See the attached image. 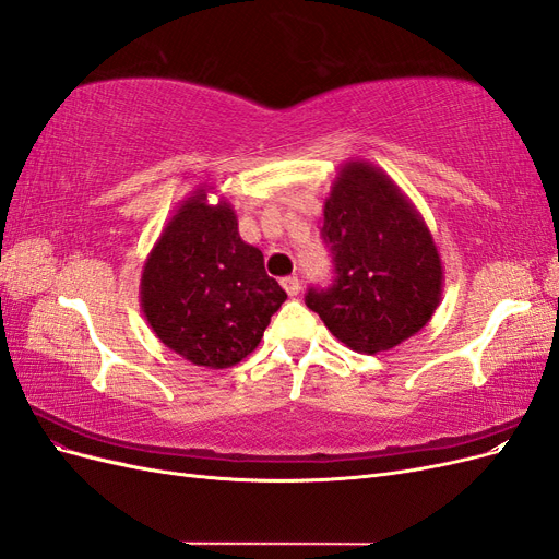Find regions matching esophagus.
Wrapping results in <instances>:
<instances>
[{
    "instance_id": "1",
    "label": "esophagus",
    "mask_w": 559,
    "mask_h": 559,
    "mask_svg": "<svg viewBox=\"0 0 559 559\" xmlns=\"http://www.w3.org/2000/svg\"><path fill=\"white\" fill-rule=\"evenodd\" d=\"M282 286H284V292L289 294L292 298L300 294V282H298V277H294V275H292V277H284V280H282Z\"/></svg>"
}]
</instances>
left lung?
<instances>
[{
  "label": "left lung",
  "mask_w": 559,
  "mask_h": 559,
  "mask_svg": "<svg viewBox=\"0 0 559 559\" xmlns=\"http://www.w3.org/2000/svg\"><path fill=\"white\" fill-rule=\"evenodd\" d=\"M321 238L335 280L310 289L308 308L347 347L378 354L408 341L436 312L443 263L431 230L380 167L347 160L324 202Z\"/></svg>",
  "instance_id": "left-lung-1"
}]
</instances>
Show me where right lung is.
<instances>
[{
	"label": "right lung",
	"instance_id": "right-lung-1",
	"mask_svg": "<svg viewBox=\"0 0 559 559\" xmlns=\"http://www.w3.org/2000/svg\"><path fill=\"white\" fill-rule=\"evenodd\" d=\"M284 300L261 249L240 238L230 202L210 205L205 186L167 222L140 282L142 312L158 341L205 368L240 364Z\"/></svg>",
	"mask_w": 559,
	"mask_h": 559
}]
</instances>
